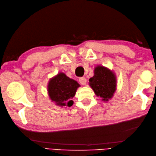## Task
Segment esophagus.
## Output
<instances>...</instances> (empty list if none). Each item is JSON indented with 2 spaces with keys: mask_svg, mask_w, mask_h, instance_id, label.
<instances>
[{
  "mask_svg": "<svg viewBox=\"0 0 156 156\" xmlns=\"http://www.w3.org/2000/svg\"><path fill=\"white\" fill-rule=\"evenodd\" d=\"M79 81L82 84V85H85L87 83V79L85 77H80L79 79Z\"/></svg>",
  "mask_w": 156,
  "mask_h": 156,
  "instance_id": "esophagus-1",
  "label": "esophagus"
}]
</instances>
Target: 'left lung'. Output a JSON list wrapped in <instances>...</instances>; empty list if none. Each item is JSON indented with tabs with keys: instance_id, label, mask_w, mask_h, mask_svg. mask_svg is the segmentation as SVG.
<instances>
[{
	"instance_id": "8db88e82",
	"label": "left lung",
	"mask_w": 156,
	"mask_h": 156,
	"mask_svg": "<svg viewBox=\"0 0 156 156\" xmlns=\"http://www.w3.org/2000/svg\"><path fill=\"white\" fill-rule=\"evenodd\" d=\"M90 86L97 96L107 101L116 90V81L115 75L103 66H97L94 69V75L89 79Z\"/></svg>"
}]
</instances>
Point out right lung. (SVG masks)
Returning <instances> with one entry per match:
<instances>
[{"mask_svg":"<svg viewBox=\"0 0 156 156\" xmlns=\"http://www.w3.org/2000/svg\"><path fill=\"white\" fill-rule=\"evenodd\" d=\"M79 86L77 81L60 73L49 82V96L57 105L71 107L73 104L72 99Z\"/></svg>","mask_w":156,"mask_h":156,"instance_id":"obj_1","label":"right lung"}]
</instances>
